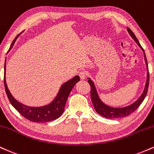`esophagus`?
<instances>
[{"mask_svg":"<svg viewBox=\"0 0 154 154\" xmlns=\"http://www.w3.org/2000/svg\"><path fill=\"white\" fill-rule=\"evenodd\" d=\"M87 75H88V74L85 71H81V72H79V77H80L81 79H85L86 77H87Z\"/></svg>","mask_w":154,"mask_h":154,"instance_id":"obj_1","label":"esophagus"}]
</instances>
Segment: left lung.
<instances>
[{
  "mask_svg": "<svg viewBox=\"0 0 154 154\" xmlns=\"http://www.w3.org/2000/svg\"><path fill=\"white\" fill-rule=\"evenodd\" d=\"M128 31L129 32V33H130V35H131L132 38H133V40L137 43L139 47L142 49L143 51L145 61H146V66H147V80H146V87H145L143 93H142L141 96L136 100L135 103H133L130 106H128L127 107L113 108L105 105V104L100 100L99 97H98L96 89H95V88L94 83H93V81L91 80V79H88V83H89L90 85H91V100L92 102H93V106H94L95 110L96 111V112L98 113V114H99L100 115L103 116V117L108 118V119H116V118L125 117V116H128L130 115V114H131L132 113H133L134 111L140 106V105L142 103V102L143 101V100L145 99V98H146L148 93V85H149V72H148V62L147 59H146V54H145L143 48L142 46L140 45V44L139 41L137 40V38L135 37V34L132 32V31L130 29V28H128Z\"/></svg>",
  "mask_w": 154,
  "mask_h": 154,
  "instance_id": "1",
  "label": "left lung"
}]
</instances>
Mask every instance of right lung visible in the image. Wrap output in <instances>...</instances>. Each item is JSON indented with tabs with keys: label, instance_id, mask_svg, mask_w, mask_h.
<instances>
[{
	"label": "right lung",
	"instance_id": "obj_1",
	"mask_svg": "<svg viewBox=\"0 0 154 154\" xmlns=\"http://www.w3.org/2000/svg\"><path fill=\"white\" fill-rule=\"evenodd\" d=\"M19 35H17L14 40V41L12 42L9 50L13 47L16 41V39L17 38ZM4 72H6V61H5L4 64ZM79 80H80V79H79V76H75L72 79L67 81L66 82L62 85V86L60 88L57 96L56 97V98L52 103H51L49 105L37 108L26 106L23 105L14 99V98L11 94L8 87H7L5 75L4 86L6 95L8 96L10 103L17 109V111L21 115H22L26 119L33 122H47L58 119L61 116L63 111H64L65 104L66 103L67 98H68L70 92H71L74 86L75 85L76 83L79 82Z\"/></svg>",
	"mask_w": 154,
	"mask_h": 154
}]
</instances>
